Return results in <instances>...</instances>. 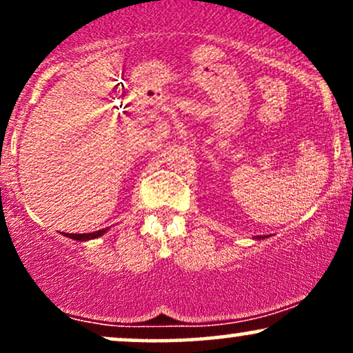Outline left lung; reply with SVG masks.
Masks as SVG:
<instances>
[{
    "label": "left lung",
    "instance_id": "1",
    "mask_svg": "<svg viewBox=\"0 0 353 353\" xmlns=\"http://www.w3.org/2000/svg\"><path fill=\"white\" fill-rule=\"evenodd\" d=\"M267 236H255L254 239H257V241H261V239H265Z\"/></svg>",
    "mask_w": 353,
    "mask_h": 353
}]
</instances>
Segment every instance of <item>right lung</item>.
Listing matches in <instances>:
<instances>
[{"label":"right lung","mask_w":353,"mask_h":353,"mask_svg":"<svg viewBox=\"0 0 353 353\" xmlns=\"http://www.w3.org/2000/svg\"><path fill=\"white\" fill-rule=\"evenodd\" d=\"M108 230H109V228L101 229V230H94V232H89V234H64V236L70 237V239H74V241L84 242V241H91V239H96V237L104 236V234H106Z\"/></svg>","instance_id":"1"}]
</instances>
